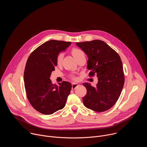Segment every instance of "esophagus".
Wrapping results in <instances>:
<instances>
[{"mask_svg":"<svg viewBox=\"0 0 147 147\" xmlns=\"http://www.w3.org/2000/svg\"><path fill=\"white\" fill-rule=\"evenodd\" d=\"M78 86V84L77 83H74V82L72 83V90H74Z\"/></svg>","mask_w":147,"mask_h":147,"instance_id":"esophagus-1","label":"esophagus"}]
</instances>
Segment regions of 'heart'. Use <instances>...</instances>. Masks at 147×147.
Instances as JSON below:
<instances>
[{"label":"heart","instance_id":"b5f03b06","mask_svg":"<svg viewBox=\"0 0 147 147\" xmlns=\"http://www.w3.org/2000/svg\"><path fill=\"white\" fill-rule=\"evenodd\" d=\"M71 53L76 60H77L79 57H80L82 56H85L84 52L81 49L77 48H74L71 49ZM63 56H64V54L63 53H60L57 55V59H56V62L58 65H60L61 63L62 59L63 58ZM72 78H74L73 76L72 77Z\"/></svg>","mask_w":147,"mask_h":147}]
</instances>
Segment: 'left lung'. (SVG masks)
<instances>
[{
  "instance_id": "1",
  "label": "left lung",
  "mask_w": 147,
  "mask_h": 147,
  "mask_svg": "<svg viewBox=\"0 0 147 147\" xmlns=\"http://www.w3.org/2000/svg\"><path fill=\"white\" fill-rule=\"evenodd\" d=\"M76 45L87 55L89 76L98 77L93 87L88 82L82 84L87 94L82 98L84 105L94 111L101 112L111 109L118 100L124 83L123 64L118 53L105 42L93 40Z\"/></svg>"
}]
</instances>
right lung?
<instances>
[{"label":"right lung","mask_w":147,"mask_h":147,"mask_svg":"<svg viewBox=\"0 0 147 147\" xmlns=\"http://www.w3.org/2000/svg\"><path fill=\"white\" fill-rule=\"evenodd\" d=\"M70 42L51 40L42 44L30 55L24 73L27 98L40 113L51 115L63 108L71 90L67 81L53 84L51 73L57 65V56L71 45Z\"/></svg>","instance_id":"1"}]
</instances>
